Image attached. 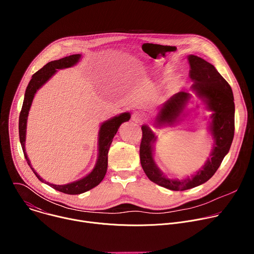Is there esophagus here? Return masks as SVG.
Here are the masks:
<instances>
[{"instance_id": "1", "label": "esophagus", "mask_w": 254, "mask_h": 254, "mask_svg": "<svg viewBox=\"0 0 254 254\" xmlns=\"http://www.w3.org/2000/svg\"><path fill=\"white\" fill-rule=\"evenodd\" d=\"M132 120L135 122V123H140L144 120V116L139 113V112H135L133 115H132Z\"/></svg>"}]
</instances>
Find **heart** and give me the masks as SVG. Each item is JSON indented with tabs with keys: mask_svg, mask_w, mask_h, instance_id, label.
Listing matches in <instances>:
<instances>
[{
	"mask_svg": "<svg viewBox=\"0 0 254 254\" xmlns=\"http://www.w3.org/2000/svg\"><path fill=\"white\" fill-rule=\"evenodd\" d=\"M166 72H167V73H168V72H169V70H167V71H166Z\"/></svg>",
	"mask_w": 254,
	"mask_h": 254,
	"instance_id": "obj_1",
	"label": "heart"
}]
</instances>
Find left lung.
Segmentation results:
<instances>
[{"mask_svg":"<svg viewBox=\"0 0 254 254\" xmlns=\"http://www.w3.org/2000/svg\"><path fill=\"white\" fill-rule=\"evenodd\" d=\"M188 60L189 75L193 82L192 90L204 101L208 110L213 112L209 130L214 143L205 165L191 178L183 180L167 178L157 167L153 157V144L157 136L148 126L141 127L139 158L142 170L152 182L173 191L188 190L207 182L229 152L234 136L235 106L230 85L211 63L195 55H189ZM192 95L185 91H180L170 97L161 107L155 126H172L183 113Z\"/></svg>","mask_w":254,"mask_h":254,"instance_id":"left-lung-1","label":"left lung"}]
</instances>
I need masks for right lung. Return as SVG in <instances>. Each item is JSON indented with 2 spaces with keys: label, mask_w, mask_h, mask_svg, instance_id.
<instances>
[{
  "label": "right lung",
  "mask_w": 254,
  "mask_h": 254,
  "mask_svg": "<svg viewBox=\"0 0 254 254\" xmlns=\"http://www.w3.org/2000/svg\"><path fill=\"white\" fill-rule=\"evenodd\" d=\"M81 58L80 54H74V55H70L64 58H61L59 60H54L46 65H44L40 70L36 72L35 74H33L32 79L30 80L26 92H25V97L23 101V106L20 113V118H19V135H20V142L23 149V153L25 156V159L36 175L41 182L46 183L53 189L69 194V195H77L84 193L94 187H96L101 181L103 180L106 170H107V154L108 150H110L111 144L113 142V138L116 135V133L119 130V127L121 125L125 122H128L130 119V115L128 113H124L121 114L120 116L114 117L113 119L108 120L101 124L99 132H98V157H97V162L93 168V170L84 178L75 181V182H72L69 184L65 185H54L49 182H45V181L36 173V171L32 168L31 163L28 159L26 149H25V141H26V128H27V119L29 115L30 107L34 98L35 93L37 92V90L44 84L46 83L55 73L57 72L58 69H64L68 67H72L75 65L79 59Z\"/></svg>",
  "instance_id": "add662e5"
}]
</instances>
